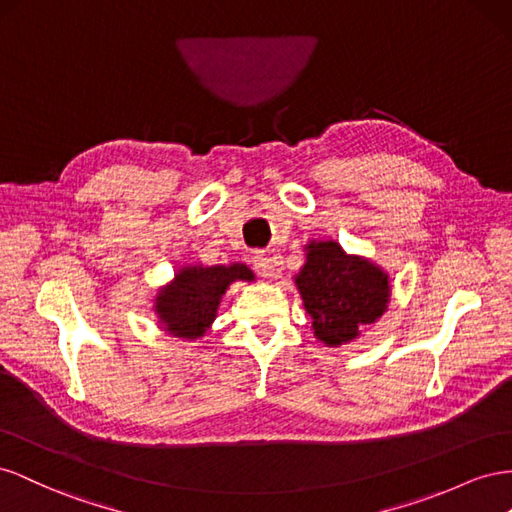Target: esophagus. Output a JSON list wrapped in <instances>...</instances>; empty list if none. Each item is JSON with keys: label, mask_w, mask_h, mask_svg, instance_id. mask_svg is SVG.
<instances>
[{"label": "esophagus", "mask_w": 512, "mask_h": 512, "mask_svg": "<svg viewBox=\"0 0 512 512\" xmlns=\"http://www.w3.org/2000/svg\"><path fill=\"white\" fill-rule=\"evenodd\" d=\"M253 268L259 276H264V279H274L276 276V268H274V261L264 255V253H255L253 255Z\"/></svg>", "instance_id": "34e87169"}]
</instances>
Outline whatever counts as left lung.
<instances>
[{
  "label": "left lung",
  "instance_id": "1",
  "mask_svg": "<svg viewBox=\"0 0 512 512\" xmlns=\"http://www.w3.org/2000/svg\"><path fill=\"white\" fill-rule=\"evenodd\" d=\"M296 287L313 319L315 337L328 347L358 339L390 302L388 274L369 259L347 255L334 240L306 244V264L296 274Z\"/></svg>",
  "mask_w": 512,
  "mask_h": 512
}]
</instances>
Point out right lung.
<instances>
[{
	"mask_svg": "<svg viewBox=\"0 0 512 512\" xmlns=\"http://www.w3.org/2000/svg\"><path fill=\"white\" fill-rule=\"evenodd\" d=\"M233 281H255L244 264L231 266H186L156 294L154 311L173 337L199 339L216 317V309Z\"/></svg>",
	"mask_w": 512,
	"mask_h": 512,
	"instance_id": "add662e5",
	"label": "right lung"
}]
</instances>
